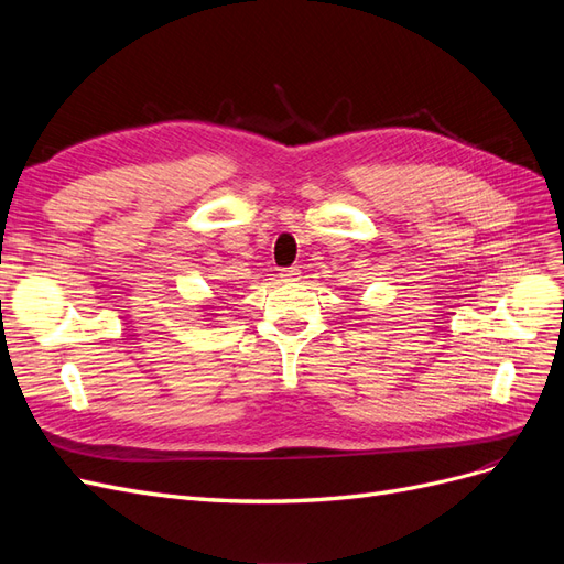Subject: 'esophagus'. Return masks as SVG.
Listing matches in <instances>:
<instances>
[{
  "label": "esophagus",
  "mask_w": 564,
  "mask_h": 564,
  "mask_svg": "<svg viewBox=\"0 0 564 564\" xmlns=\"http://www.w3.org/2000/svg\"><path fill=\"white\" fill-rule=\"evenodd\" d=\"M280 278H282L284 282H299V280H301V270H299L296 265L282 268V270H280Z\"/></svg>",
  "instance_id": "esophagus-1"
}]
</instances>
